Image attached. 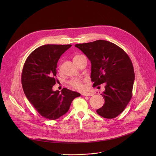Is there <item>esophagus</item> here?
Listing matches in <instances>:
<instances>
[{
  "label": "esophagus",
  "mask_w": 156,
  "mask_h": 156,
  "mask_svg": "<svg viewBox=\"0 0 156 156\" xmlns=\"http://www.w3.org/2000/svg\"><path fill=\"white\" fill-rule=\"evenodd\" d=\"M82 95L84 96H92L94 95V93H91V92H86V93H83Z\"/></svg>",
  "instance_id": "1"
}]
</instances>
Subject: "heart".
<instances>
[{
  "instance_id": "obj_1",
  "label": "heart",
  "mask_w": 156,
  "mask_h": 156,
  "mask_svg": "<svg viewBox=\"0 0 156 156\" xmlns=\"http://www.w3.org/2000/svg\"><path fill=\"white\" fill-rule=\"evenodd\" d=\"M80 56H81V55H77L74 57L73 59H75V58H77ZM69 84L72 87H73L74 89H75V90H79V91L83 90L84 88L82 80H80V79H78V78H74V79L71 80L69 81Z\"/></svg>"
}]
</instances>
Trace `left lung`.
<instances>
[{
	"label": "left lung",
	"mask_w": 156,
	"mask_h": 156,
	"mask_svg": "<svg viewBox=\"0 0 156 156\" xmlns=\"http://www.w3.org/2000/svg\"><path fill=\"white\" fill-rule=\"evenodd\" d=\"M91 61L93 86L105 83L104 105L96 112L105 119H114L125 110L132 97L135 73L127 54L116 44L104 40L78 44Z\"/></svg>",
	"instance_id": "obj_1"
}]
</instances>
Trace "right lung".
I'll return each instance as SVG.
<instances>
[{"label": "right lung", "mask_w": 156, "mask_h": 156, "mask_svg": "<svg viewBox=\"0 0 156 156\" xmlns=\"http://www.w3.org/2000/svg\"><path fill=\"white\" fill-rule=\"evenodd\" d=\"M71 44H47L33 51L27 58L21 74L25 94L38 113L49 120H55L68 112L73 100L80 94L63 88L54 91L57 64Z\"/></svg>", "instance_id": "1"}]
</instances>
